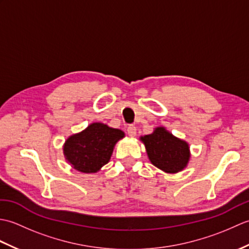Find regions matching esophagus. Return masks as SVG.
I'll return each instance as SVG.
<instances>
[{
	"label": "esophagus",
	"instance_id": "esophagus-1",
	"mask_svg": "<svg viewBox=\"0 0 249 249\" xmlns=\"http://www.w3.org/2000/svg\"><path fill=\"white\" fill-rule=\"evenodd\" d=\"M127 134H128L130 137L136 136V134H137V128H136L135 125H129V126H128V127H127Z\"/></svg>",
	"mask_w": 249,
	"mask_h": 249
}]
</instances>
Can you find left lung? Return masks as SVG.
Here are the masks:
<instances>
[{"label":"left lung","mask_w":249,"mask_h":249,"mask_svg":"<svg viewBox=\"0 0 249 249\" xmlns=\"http://www.w3.org/2000/svg\"><path fill=\"white\" fill-rule=\"evenodd\" d=\"M141 140L155 167L169 173L178 172L186 167L189 160L188 144L163 127H157L153 134L141 137Z\"/></svg>","instance_id":"left-lung-1"}]
</instances>
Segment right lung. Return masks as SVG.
<instances>
[{
    "label": "right lung",
    "instance_id": "1",
    "mask_svg": "<svg viewBox=\"0 0 249 249\" xmlns=\"http://www.w3.org/2000/svg\"><path fill=\"white\" fill-rule=\"evenodd\" d=\"M124 137L120 129L93 123L65 142L64 155L72 167L84 173L97 172L110 160L113 146Z\"/></svg>",
    "mask_w": 249,
    "mask_h": 249
}]
</instances>
